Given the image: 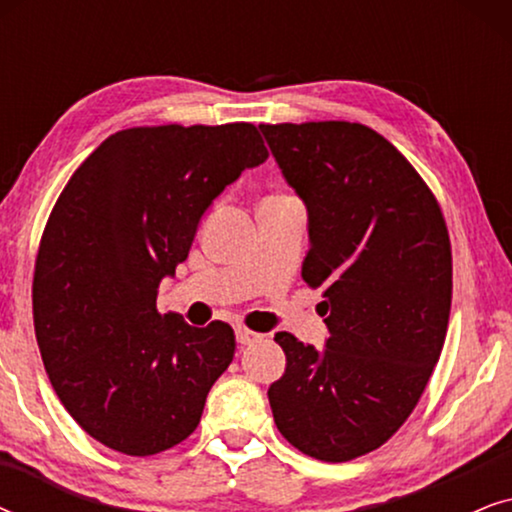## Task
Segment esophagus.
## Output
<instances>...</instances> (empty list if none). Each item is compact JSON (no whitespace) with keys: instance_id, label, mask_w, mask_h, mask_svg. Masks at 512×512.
Listing matches in <instances>:
<instances>
[{"instance_id":"34e87169","label":"esophagus","mask_w":512,"mask_h":512,"mask_svg":"<svg viewBox=\"0 0 512 512\" xmlns=\"http://www.w3.org/2000/svg\"><path fill=\"white\" fill-rule=\"evenodd\" d=\"M235 338H237V342H240V345H251V342L261 340V335L249 331V328H244V326H237L235 328Z\"/></svg>"}]
</instances>
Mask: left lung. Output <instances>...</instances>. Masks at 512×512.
Segmentation results:
<instances>
[{"label": "left lung", "mask_w": 512, "mask_h": 512, "mask_svg": "<svg viewBox=\"0 0 512 512\" xmlns=\"http://www.w3.org/2000/svg\"><path fill=\"white\" fill-rule=\"evenodd\" d=\"M307 209L303 279L324 286V347L277 333L270 384L282 436L321 461L373 452L401 429L443 349L452 251L440 207L408 160L361 123L258 125Z\"/></svg>", "instance_id": "8db88e82"}]
</instances>
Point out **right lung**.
<instances>
[{
  "instance_id": "right-lung-1",
  "label": "right lung",
  "mask_w": 512,
  "mask_h": 512,
  "mask_svg": "<svg viewBox=\"0 0 512 512\" xmlns=\"http://www.w3.org/2000/svg\"><path fill=\"white\" fill-rule=\"evenodd\" d=\"M265 158L251 123L130 128L104 139L55 202L34 331L60 403L111 450L149 457L191 436L233 361V328L158 314V286L214 200Z\"/></svg>"
}]
</instances>
